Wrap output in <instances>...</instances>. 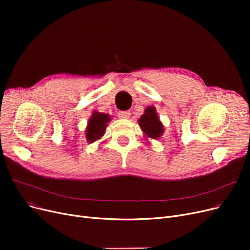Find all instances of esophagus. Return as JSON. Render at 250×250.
<instances>
[{"mask_svg":"<svg viewBox=\"0 0 250 250\" xmlns=\"http://www.w3.org/2000/svg\"><path fill=\"white\" fill-rule=\"evenodd\" d=\"M118 116L120 118H122V119H128V118L130 117V111H128V110H126V111H119L118 112Z\"/></svg>","mask_w":250,"mask_h":250,"instance_id":"1","label":"esophagus"}]
</instances>
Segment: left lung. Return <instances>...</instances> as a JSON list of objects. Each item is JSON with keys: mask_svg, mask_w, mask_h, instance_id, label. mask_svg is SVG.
<instances>
[{"mask_svg": "<svg viewBox=\"0 0 250 250\" xmlns=\"http://www.w3.org/2000/svg\"><path fill=\"white\" fill-rule=\"evenodd\" d=\"M139 125L147 138L156 140L164 133V125L160 121L154 106L146 107L144 115L139 119Z\"/></svg>", "mask_w": 250, "mask_h": 250, "instance_id": "left-lung-1", "label": "left lung"}]
</instances>
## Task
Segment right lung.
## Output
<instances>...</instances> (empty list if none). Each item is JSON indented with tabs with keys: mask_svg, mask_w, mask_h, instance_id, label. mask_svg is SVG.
Here are the masks:
<instances>
[{
	"mask_svg": "<svg viewBox=\"0 0 250 250\" xmlns=\"http://www.w3.org/2000/svg\"><path fill=\"white\" fill-rule=\"evenodd\" d=\"M110 121L109 115L104 112L94 111L92 117L89 118L85 130V137L88 143H94L103 137L106 130L107 123Z\"/></svg>",
	"mask_w": 250,
	"mask_h": 250,
	"instance_id": "right-lung-1",
	"label": "right lung"
}]
</instances>
